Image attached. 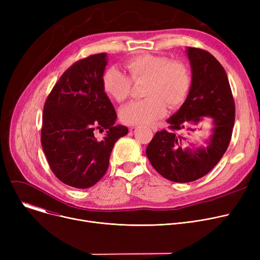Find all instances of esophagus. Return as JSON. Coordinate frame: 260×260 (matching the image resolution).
Segmentation results:
<instances>
[{
    "mask_svg": "<svg viewBox=\"0 0 260 260\" xmlns=\"http://www.w3.org/2000/svg\"><path fill=\"white\" fill-rule=\"evenodd\" d=\"M134 128H135L134 126H132V127H131V129H134ZM151 129H152L153 132H157V129H158V128H157V126H151Z\"/></svg>",
    "mask_w": 260,
    "mask_h": 260,
    "instance_id": "1",
    "label": "esophagus"
}]
</instances>
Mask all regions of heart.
I'll return each mask as SVG.
<instances>
[{
    "instance_id": "b5f03b06",
    "label": "heart",
    "mask_w": 260,
    "mask_h": 260,
    "mask_svg": "<svg viewBox=\"0 0 260 260\" xmlns=\"http://www.w3.org/2000/svg\"><path fill=\"white\" fill-rule=\"evenodd\" d=\"M129 77L117 67H109L102 77L104 91L117 102L125 101L133 81L143 82L145 98L122 107L120 118L128 125H146L166 113V105L175 108L185 100L192 83L185 63L170 61L168 57L143 53L125 62Z\"/></svg>"
}]
</instances>
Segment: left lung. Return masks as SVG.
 Listing matches in <instances>:
<instances>
[{"label":"left lung","instance_id":"left-lung-1","mask_svg":"<svg viewBox=\"0 0 260 260\" xmlns=\"http://www.w3.org/2000/svg\"><path fill=\"white\" fill-rule=\"evenodd\" d=\"M186 53L192 68L187 98L168 119L170 129L157 132L146 147L153 168L168 180L179 183L195 181L213 170L230 144L235 121V103L222 65L207 50L187 47ZM204 116L213 119L208 145L184 147L182 133L196 131Z\"/></svg>","mask_w":260,"mask_h":260}]
</instances>
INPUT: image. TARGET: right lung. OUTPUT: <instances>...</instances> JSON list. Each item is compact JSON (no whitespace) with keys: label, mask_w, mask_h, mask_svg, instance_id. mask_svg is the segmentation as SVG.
<instances>
[{"label":"right lung","mask_w":260,"mask_h":260,"mask_svg":"<svg viewBox=\"0 0 260 260\" xmlns=\"http://www.w3.org/2000/svg\"><path fill=\"white\" fill-rule=\"evenodd\" d=\"M106 53L91 54L72 65L47 97L41 143L48 165L63 183L87 188L106 173L116 141L128 133L115 125L117 114L103 89ZM107 129L98 141L94 132Z\"/></svg>","instance_id":"add662e5"}]
</instances>
